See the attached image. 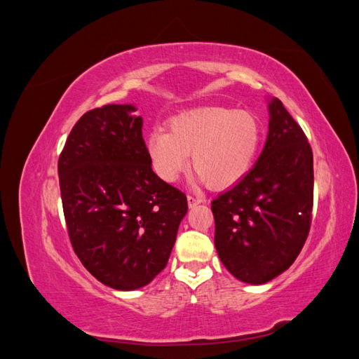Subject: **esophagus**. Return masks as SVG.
Segmentation results:
<instances>
[{
	"mask_svg": "<svg viewBox=\"0 0 359 359\" xmlns=\"http://www.w3.org/2000/svg\"><path fill=\"white\" fill-rule=\"evenodd\" d=\"M187 202H189L190 208H193V206H196L198 203H201L202 199H201V198H196V196H191V194H189V196H187Z\"/></svg>",
	"mask_w": 359,
	"mask_h": 359,
	"instance_id": "obj_1",
	"label": "esophagus"
}]
</instances>
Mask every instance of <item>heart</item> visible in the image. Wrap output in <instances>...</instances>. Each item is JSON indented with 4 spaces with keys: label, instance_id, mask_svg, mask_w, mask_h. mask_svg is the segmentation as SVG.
I'll list each match as a JSON object with an SVG mask.
<instances>
[{
    "label": "heart",
    "instance_id": "obj_1",
    "mask_svg": "<svg viewBox=\"0 0 359 359\" xmlns=\"http://www.w3.org/2000/svg\"><path fill=\"white\" fill-rule=\"evenodd\" d=\"M170 132L156 128L148 139L154 172L173 182L189 168L211 189H226L252 169L262 140L259 119L247 111L208 107L170 119Z\"/></svg>",
    "mask_w": 359,
    "mask_h": 359
}]
</instances>
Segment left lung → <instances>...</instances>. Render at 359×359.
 I'll use <instances>...</instances> for the list:
<instances>
[{"instance_id": "8db88e82", "label": "left lung", "mask_w": 359, "mask_h": 359, "mask_svg": "<svg viewBox=\"0 0 359 359\" xmlns=\"http://www.w3.org/2000/svg\"><path fill=\"white\" fill-rule=\"evenodd\" d=\"M313 184L307 136L273 99L262 154L240 182L211 202L217 253L233 277L264 285L295 262L310 232Z\"/></svg>"}]
</instances>
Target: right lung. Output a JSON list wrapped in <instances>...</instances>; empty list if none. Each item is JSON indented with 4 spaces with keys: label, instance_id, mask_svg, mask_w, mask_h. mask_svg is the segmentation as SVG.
Listing matches in <instances>:
<instances>
[{
    "label": "right lung",
    "instance_id": "add662e5",
    "mask_svg": "<svg viewBox=\"0 0 359 359\" xmlns=\"http://www.w3.org/2000/svg\"><path fill=\"white\" fill-rule=\"evenodd\" d=\"M132 104H106L74 124L58 160L76 256L103 285L147 286L166 266L187 196L158 178Z\"/></svg>",
    "mask_w": 359,
    "mask_h": 359
}]
</instances>
